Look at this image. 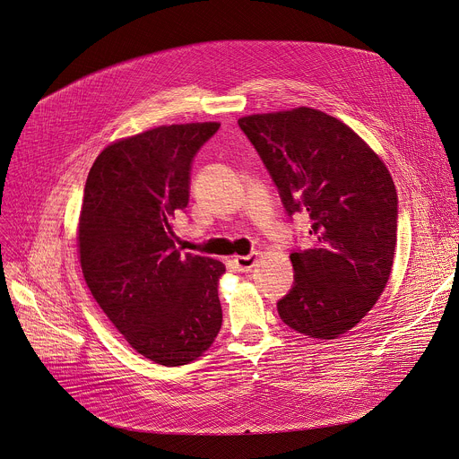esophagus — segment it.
Instances as JSON below:
<instances>
[{
	"label": "esophagus",
	"instance_id": "obj_1",
	"mask_svg": "<svg viewBox=\"0 0 459 459\" xmlns=\"http://www.w3.org/2000/svg\"><path fill=\"white\" fill-rule=\"evenodd\" d=\"M259 253L257 251H253V253H249V255H246V257H242V255H238V257H235L233 259V264H235V268L238 270V272H242V273H247V272H251V268L257 264V261H259Z\"/></svg>",
	"mask_w": 459,
	"mask_h": 459
}]
</instances>
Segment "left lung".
Listing matches in <instances>:
<instances>
[{
	"mask_svg": "<svg viewBox=\"0 0 459 459\" xmlns=\"http://www.w3.org/2000/svg\"><path fill=\"white\" fill-rule=\"evenodd\" d=\"M279 187L288 215L312 219L308 249L290 255L293 288L277 302L284 325L337 339L383 293L397 242V193L377 152L351 127L312 108L238 118Z\"/></svg>",
	"mask_w": 459,
	"mask_h": 459,
	"instance_id": "8db88e82",
	"label": "left lung"
}]
</instances>
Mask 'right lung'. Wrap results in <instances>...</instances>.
Wrapping results in <instances>:
<instances>
[{
	"label": "right lung",
	"instance_id": "obj_1",
	"mask_svg": "<svg viewBox=\"0 0 459 459\" xmlns=\"http://www.w3.org/2000/svg\"><path fill=\"white\" fill-rule=\"evenodd\" d=\"M219 122L173 124L109 143L82 198L78 255L83 279L115 328L143 358L182 367L222 326L221 261L175 247L171 219L189 202L191 160Z\"/></svg>",
	"mask_w": 459,
	"mask_h": 459
}]
</instances>
